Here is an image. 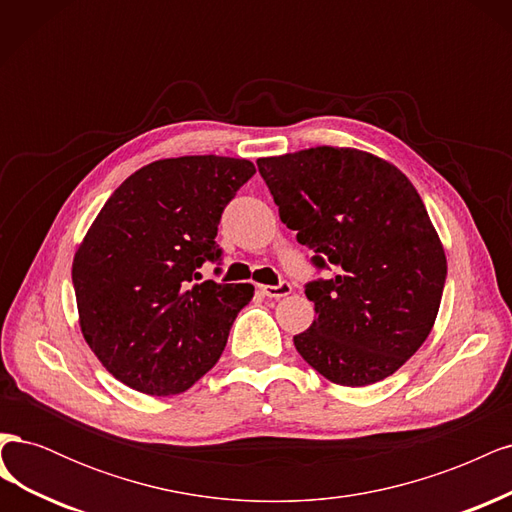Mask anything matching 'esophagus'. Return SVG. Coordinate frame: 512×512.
Wrapping results in <instances>:
<instances>
[{
    "mask_svg": "<svg viewBox=\"0 0 512 512\" xmlns=\"http://www.w3.org/2000/svg\"><path fill=\"white\" fill-rule=\"evenodd\" d=\"M260 292L269 299H282V297H288V294L292 292V286L288 282H282L277 286H260Z\"/></svg>",
    "mask_w": 512,
    "mask_h": 512,
    "instance_id": "34e87169",
    "label": "esophagus"
}]
</instances>
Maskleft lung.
Instances as JSON below:
<instances>
[{"label":"left lung","mask_w":512,"mask_h":512,"mask_svg":"<svg viewBox=\"0 0 512 512\" xmlns=\"http://www.w3.org/2000/svg\"><path fill=\"white\" fill-rule=\"evenodd\" d=\"M258 170L314 265L335 269L305 286L316 320L294 348L335 384L389 378L431 333L446 282L444 247L416 188L352 147L260 158Z\"/></svg>","instance_id":"8db88e82"}]
</instances>
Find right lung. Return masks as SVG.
Instances as JSON below:
<instances>
[{
  "instance_id": "1",
  "label": "right lung",
  "mask_w": 512,
  "mask_h": 512,
  "mask_svg": "<svg viewBox=\"0 0 512 512\" xmlns=\"http://www.w3.org/2000/svg\"><path fill=\"white\" fill-rule=\"evenodd\" d=\"M254 173L243 158L151 162L89 226L72 262L81 333L130 389L179 395L218 363L254 286L200 282L198 267L220 260L222 211Z\"/></svg>"
}]
</instances>
